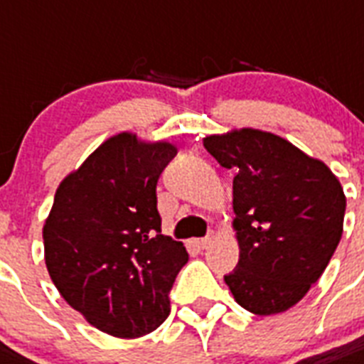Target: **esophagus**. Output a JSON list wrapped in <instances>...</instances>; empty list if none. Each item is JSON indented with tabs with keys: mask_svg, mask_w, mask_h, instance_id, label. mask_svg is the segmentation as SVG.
<instances>
[{
	"mask_svg": "<svg viewBox=\"0 0 364 364\" xmlns=\"http://www.w3.org/2000/svg\"><path fill=\"white\" fill-rule=\"evenodd\" d=\"M213 243V237H203V239H196L194 245L198 247V250H208Z\"/></svg>",
	"mask_w": 364,
	"mask_h": 364,
	"instance_id": "obj_1",
	"label": "esophagus"
}]
</instances>
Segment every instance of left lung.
<instances>
[{"label":"left lung","instance_id":"8db88e82","mask_svg":"<svg viewBox=\"0 0 364 364\" xmlns=\"http://www.w3.org/2000/svg\"><path fill=\"white\" fill-rule=\"evenodd\" d=\"M233 177V230L239 262L224 277L252 314L297 305L341 243L346 196L326 162L273 132L233 129L203 138Z\"/></svg>","mask_w":364,"mask_h":364}]
</instances>
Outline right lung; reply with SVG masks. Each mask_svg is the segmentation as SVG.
<instances>
[{"label":"right lung","instance_id":"1","mask_svg":"<svg viewBox=\"0 0 364 364\" xmlns=\"http://www.w3.org/2000/svg\"><path fill=\"white\" fill-rule=\"evenodd\" d=\"M173 144L119 132L59 183L44 220L50 279L85 321L106 335L138 338L170 314L168 294L187 249L161 233L156 181Z\"/></svg>","mask_w":364,"mask_h":364}]
</instances>
